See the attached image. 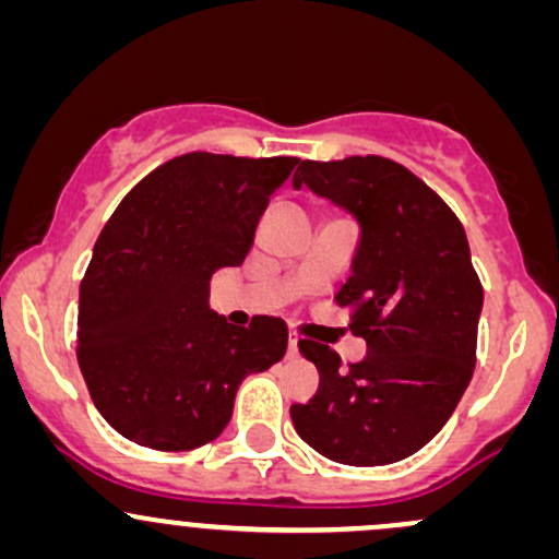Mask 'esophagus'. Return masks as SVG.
Wrapping results in <instances>:
<instances>
[{"mask_svg":"<svg viewBox=\"0 0 559 559\" xmlns=\"http://www.w3.org/2000/svg\"><path fill=\"white\" fill-rule=\"evenodd\" d=\"M289 355H292V358H297V355H299V345H297V336H289Z\"/></svg>","mask_w":559,"mask_h":559,"instance_id":"1","label":"esophagus"}]
</instances>
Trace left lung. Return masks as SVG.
<instances>
[{
    "mask_svg": "<svg viewBox=\"0 0 559 559\" xmlns=\"http://www.w3.org/2000/svg\"><path fill=\"white\" fill-rule=\"evenodd\" d=\"M294 186L358 217L353 275L334 299L369 345L345 369L329 345L299 340L321 384L292 406L294 429L331 462H401L443 429L475 371L483 286L467 233L427 182L384 156L302 162Z\"/></svg>",
    "mask_w": 559,
    "mask_h": 559,
    "instance_id": "obj_1",
    "label": "left lung"
}]
</instances>
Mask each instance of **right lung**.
<instances>
[{"label": "right lung", "mask_w": 559, "mask_h": 559, "mask_svg": "<svg viewBox=\"0 0 559 559\" xmlns=\"http://www.w3.org/2000/svg\"><path fill=\"white\" fill-rule=\"evenodd\" d=\"M299 158L193 151L121 199L79 286L76 358L103 419L153 451L212 443L238 384L286 353L281 318L210 310L217 270L247 260L270 195Z\"/></svg>", "instance_id": "obj_1"}]
</instances>
